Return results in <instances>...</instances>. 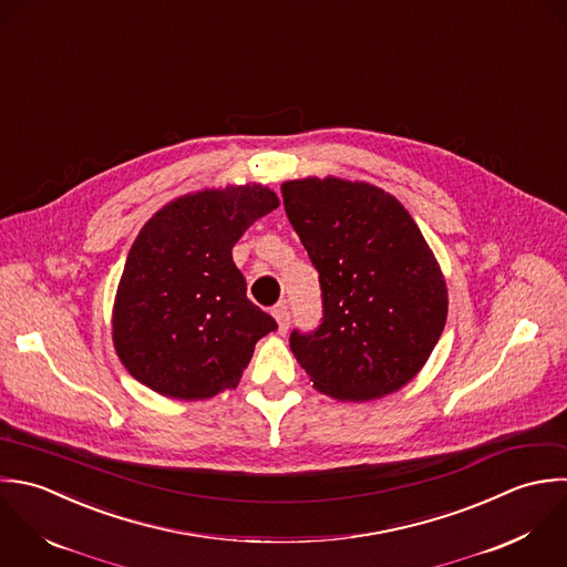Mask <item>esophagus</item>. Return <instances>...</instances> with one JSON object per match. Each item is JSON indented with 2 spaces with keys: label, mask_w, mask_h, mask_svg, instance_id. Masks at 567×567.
Instances as JSON below:
<instances>
[{
  "label": "esophagus",
  "mask_w": 567,
  "mask_h": 567,
  "mask_svg": "<svg viewBox=\"0 0 567 567\" xmlns=\"http://www.w3.org/2000/svg\"><path fill=\"white\" fill-rule=\"evenodd\" d=\"M274 318H276V322H278V333L285 336L287 329H289V307H287L285 302L278 305V307L274 309Z\"/></svg>",
  "instance_id": "obj_1"
}]
</instances>
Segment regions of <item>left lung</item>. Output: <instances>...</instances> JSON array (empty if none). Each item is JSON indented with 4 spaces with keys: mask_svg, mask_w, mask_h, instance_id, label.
<instances>
[{
    "mask_svg": "<svg viewBox=\"0 0 567 567\" xmlns=\"http://www.w3.org/2000/svg\"><path fill=\"white\" fill-rule=\"evenodd\" d=\"M282 198L324 305L313 333H291L298 364L340 402L400 391L431 358L449 316L446 278L417 223L364 181H285Z\"/></svg>",
    "mask_w": 567,
    "mask_h": 567,
    "instance_id": "obj_1",
    "label": "left lung"
}]
</instances>
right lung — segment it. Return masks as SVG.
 Segmentation results:
<instances>
[{"mask_svg": "<svg viewBox=\"0 0 567 567\" xmlns=\"http://www.w3.org/2000/svg\"><path fill=\"white\" fill-rule=\"evenodd\" d=\"M278 205L260 183L205 187L143 225L112 307L114 351L134 380L183 402L238 386L276 320L247 298L231 247Z\"/></svg>", "mask_w": 567, "mask_h": 567, "instance_id": "1", "label": "right lung"}]
</instances>
